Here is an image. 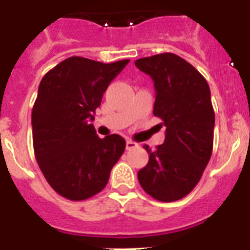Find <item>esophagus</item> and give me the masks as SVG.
Segmentation results:
<instances>
[{
  "instance_id": "esophagus-1",
  "label": "esophagus",
  "mask_w": 250,
  "mask_h": 250,
  "mask_svg": "<svg viewBox=\"0 0 250 250\" xmlns=\"http://www.w3.org/2000/svg\"><path fill=\"white\" fill-rule=\"evenodd\" d=\"M136 146H138V144H136L135 141H132V140H127L126 141V150L135 149Z\"/></svg>"
}]
</instances>
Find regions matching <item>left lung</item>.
<instances>
[{"mask_svg":"<svg viewBox=\"0 0 250 250\" xmlns=\"http://www.w3.org/2000/svg\"><path fill=\"white\" fill-rule=\"evenodd\" d=\"M155 86L154 115L163 120L164 144L149 154L139 170L141 188L159 202H175L193 190L213 151L214 115L210 89L193 65L175 54L154 55L135 61Z\"/></svg>","mask_w":250,"mask_h":250,"instance_id":"8db88e82","label":"left lung"}]
</instances>
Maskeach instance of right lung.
<instances>
[{
	"mask_svg": "<svg viewBox=\"0 0 250 250\" xmlns=\"http://www.w3.org/2000/svg\"><path fill=\"white\" fill-rule=\"evenodd\" d=\"M130 60L103 63L72 56L40 83L32 109L35 158L51 188L66 199L100 193L125 150L118 134L100 139L91 121L104 92Z\"/></svg>",
	"mask_w": 250,
	"mask_h": 250,
	"instance_id": "1",
	"label": "right lung"
}]
</instances>
